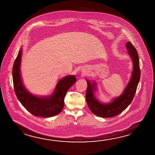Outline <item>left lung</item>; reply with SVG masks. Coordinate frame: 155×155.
I'll list each match as a JSON object with an SVG mask.
<instances>
[{
  "label": "left lung",
  "mask_w": 155,
  "mask_h": 155,
  "mask_svg": "<svg viewBox=\"0 0 155 155\" xmlns=\"http://www.w3.org/2000/svg\"><path fill=\"white\" fill-rule=\"evenodd\" d=\"M126 48L133 62V71L131 78L125 89L124 93L119 97L108 104H102L95 98V83L92 84L87 81L88 86L85 98L88 107L92 113L101 117H115L122 113L133 101L135 94L137 85L140 79V68L138 53L131 42H127Z\"/></svg>",
  "instance_id": "obj_1"
}]
</instances>
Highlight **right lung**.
<instances>
[{
    "label": "right lung",
    "mask_w": 155,
    "mask_h": 155,
    "mask_svg": "<svg viewBox=\"0 0 155 155\" xmlns=\"http://www.w3.org/2000/svg\"><path fill=\"white\" fill-rule=\"evenodd\" d=\"M22 51L20 49L13 67V84L20 102L33 115L42 117H54L61 112L68 90L76 82L75 76H68L59 81L53 94L48 97H38L31 94L22 84L20 66Z\"/></svg>",
    "instance_id": "add662e5"
}]
</instances>
